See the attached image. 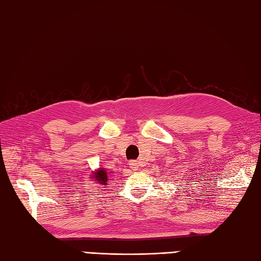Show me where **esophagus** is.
<instances>
[{
	"mask_svg": "<svg viewBox=\"0 0 261 261\" xmlns=\"http://www.w3.org/2000/svg\"><path fill=\"white\" fill-rule=\"evenodd\" d=\"M129 165H130V168L132 170H137L138 169V163L136 162V160H131V162L129 163Z\"/></svg>",
	"mask_w": 261,
	"mask_h": 261,
	"instance_id": "1",
	"label": "esophagus"
}]
</instances>
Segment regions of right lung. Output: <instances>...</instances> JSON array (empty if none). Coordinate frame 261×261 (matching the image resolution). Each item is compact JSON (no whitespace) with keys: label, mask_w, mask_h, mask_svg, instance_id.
Instances as JSON below:
<instances>
[{"label":"right lung","mask_w":261,"mask_h":261,"mask_svg":"<svg viewBox=\"0 0 261 261\" xmlns=\"http://www.w3.org/2000/svg\"><path fill=\"white\" fill-rule=\"evenodd\" d=\"M94 178H96L95 180H97V182H99V184H107V181H108L107 171L103 169L97 170L96 173H94Z\"/></svg>","instance_id":"obj_1"}]
</instances>
